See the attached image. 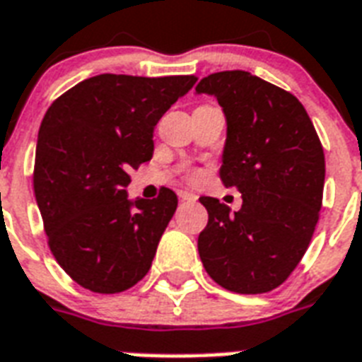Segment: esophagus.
<instances>
[{
  "label": "esophagus",
  "instance_id": "34e87169",
  "mask_svg": "<svg viewBox=\"0 0 362 362\" xmlns=\"http://www.w3.org/2000/svg\"><path fill=\"white\" fill-rule=\"evenodd\" d=\"M177 194L181 200H187V202H196V198H198L194 192H189V190H179Z\"/></svg>",
  "mask_w": 362,
  "mask_h": 362
}]
</instances>
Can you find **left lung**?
I'll use <instances>...</instances> for the list:
<instances>
[{
	"label": "left lung",
	"mask_w": 362,
	"mask_h": 362,
	"mask_svg": "<svg viewBox=\"0 0 362 362\" xmlns=\"http://www.w3.org/2000/svg\"><path fill=\"white\" fill-rule=\"evenodd\" d=\"M196 94L215 96L223 107L219 175L243 198L234 213L217 198H200L209 217L198 236L202 264L232 293H268L291 276L313 236L323 202V147L304 105L249 71L207 75Z\"/></svg>",
	"instance_id": "obj_1"
}]
</instances>
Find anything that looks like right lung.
I'll list each match as a JSON object with an SVG mask.
<instances>
[{"label":"right lung","instance_id":"right-lung-1","mask_svg":"<svg viewBox=\"0 0 362 362\" xmlns=\"http://www.w3.org/2000/svg\"><path fill=\"white\" fill-rule=\"evenodd\" d=\"M194 83V75H96L45 113L33 192L50 251L81 287L113 295L149 272L177 196L162 187L158 198L130 200L128 172L153 158L156 122Z\"/></svg>","mask_w":362,"mask_h":362}]
</instances>
